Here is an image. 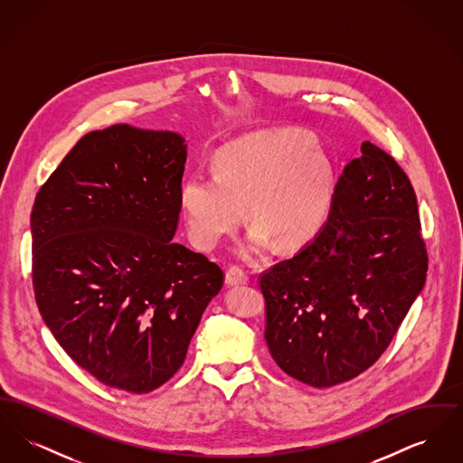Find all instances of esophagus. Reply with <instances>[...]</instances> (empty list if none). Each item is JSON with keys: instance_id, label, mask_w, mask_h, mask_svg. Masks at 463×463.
Wrapping results in <instances>:
<instances>
[{"instance_id": "obj_1", "label": "esophagus", "mask_w": 463, "mask_h": 463, "mask_svg": "<svg viewBox=\"0 0 463 463\" xmlns=\"http://www.w3.org/2000/svg\"><path fill=\"white\" fill-rule=\"evenodd\" d=\"M248 281V272L240 267V265H231L225 272V283L229 287H236V285H244Z\"/></svg>"}]
</instances>
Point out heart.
<instances>
[{
	"instance_id": "heart-1",
	"label": "heart",
	"mask_w": 463,
	"mask_h": 463,
	"mask_svg": "<svg viewBox=\"0 0 463 463\" xmlns=\"http://www.w3.org/2000/svg\"><path fill=\"white\" fill-rule=\"evenodd\" d=\"M330 159L314 138L298 132L251 135L222 147L213 172L185 176L178 201L191 240L213 246L234 231L246 213L259 225L250 246L262 248L274 238L298 246L314 238L330 213L333 199Z\"/></svg>"
}]
</instances>
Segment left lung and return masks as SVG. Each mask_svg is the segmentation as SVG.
<instances>
[{
  "label": "left lung",
  "mask_w": 463,
  "mask_h": 463,
  "mask_svg": "<svg viewBox=\"0 0 463 463\" xmlns=\"http://www.w3.org/2000/svg\"><path fill=\"white\" fill-rule=\"evenodd\" d=\"M419 204L396 159L363 142L317 236L259 278L265 342L285 373L325 389L385 353L427 276Z\"/></svg>",
  "instance_id": "obj_1"
}]
</instances>
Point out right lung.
Wrapping results in <instances>:
<instances>
[{
    "label": "right lung",
    "mask_w": 463,
    "mask_h": 463,
    "mask_svg": "<svg viewBox=\"0 0 463 463\" xmlns=\"http://www.w3.org/2000/svg\"><path fill=\"white\" fill-rule=\"evenodd\" d=\"M184 138L114 125L78 140L38 191L33 287L44 325L93 378L153 392L184 364L223 270L172 241Z\"/></svg>",
    "instance_id": "add662e5"
}]
</instances>
